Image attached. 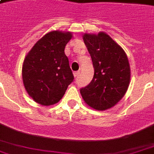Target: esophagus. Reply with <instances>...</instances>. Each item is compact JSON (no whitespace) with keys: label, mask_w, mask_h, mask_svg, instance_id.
I'll return each mask as SVG.
<instances>
[{"label":"esophagus","mask_w":154,"mask_h":154,"mask_svg":"<svg viewBox=\"0 0 154 154\" xmlns=\"http://www.w3.org/2000/svg\"><path fill=\"white\" fill-rule=\"evenodd\" d=\"M73 74H74V77H78V75L80 74V72H79V71L75 72H74Z\"/></svg>","instance_id":"34e87169"}]
</instances>
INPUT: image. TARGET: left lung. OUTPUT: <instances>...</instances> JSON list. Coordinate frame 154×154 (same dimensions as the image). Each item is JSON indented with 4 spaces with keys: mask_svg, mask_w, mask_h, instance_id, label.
I'll return each mask as SVG.
<instances>
[{
    "mask_svg": "<svg viewBox=\"0 0 154 154\" xmlns=\"http://www.w3.org/2000/svg\"><path fill=\"white\" fill-rule=\"evenodd\" d=\"M83 41L91 57L94 73L80 90L83 100L96 110H107L120 101L128 89L131 69L123 49L105 32L85 33Z\"/></svg>",
    "mask_w": 154,
    "mask_h": 154,
    "instance_id": "obj_1",
    "label": "left lung"
}]
</instances>
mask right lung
<instances>
[{
	"label": "right lung",
	"instance_id": "right-lung-1",
	"mask_svg": "<svg viewBox=\"0 0 154 154\" xmlns=\"http://www.w3.org/2000/svg\"><path fill=\"white\" fill-rule=\"evenodd\" d=\"M72 35L52 31L36 42L26 55L22 68L25 90L42 105L58 103L74 77L64 48Z\"/></svg>",
	"mask_w": 154,
	"mask_h": 154
}]
</instances>
